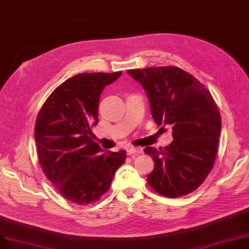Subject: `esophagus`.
Listing matches in <instances>:
<instances>
[{"instance_id":"esophagus-1","label":"esophagus","mask_w":249,"mask_h":249,"mask_svg":"<svg viewBox=\"0 0 249 249\" xmlns=\"http://www.w3.org/2000/svg\"><path fill=\"white\" fill-rule=\"evenodd\" d=\"M126 152H127V155L140 154V153H142V149H140V148H134V146H129V148H127Z\"/></svg>"}]
</instances>
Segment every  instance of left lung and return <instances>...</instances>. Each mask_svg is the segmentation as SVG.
Returning a JSON list of instances; mask_svg holds the SVG:
<instances>
[{
	"label": "left lung",
	"mask_w": 249,
	"mask_h": 249,
	"mask_svg": "<svg viewBox=\"0 0 249 249\" xmlns=\"http://www.w3.org/2000/svg\"><path fill=\"white\" fill-rule=\"evenodd\" d=\"M140 82L157 125H172V142L144 153L155 163L146 180L170 198L195 191L213 167L222 128L219 110L210 92L195 77L177 67L127 71Z\"/></svg>",
	"instance_id": "obj_1"
}]
</instances>
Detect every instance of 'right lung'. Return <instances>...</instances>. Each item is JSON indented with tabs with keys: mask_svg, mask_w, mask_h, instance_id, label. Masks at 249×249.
Returning a JSON list of instances; mask_svg holds the SVG:
<instances>
[{
	"mask_svg": "<svg viewBox=\"0 0 249 249\" xmlns=\"http://www.w3.org/2000/svg\"><path fill=\"white\" fill-rule=\"evenodd\" d=\"M122 71L84 72L63 82L36 117L35 140L45 176L73 203L87 205L109 189L126 151L106 152L91 139L101 92Z\"/></svg>",
	"mask_w": 249,
	"mask_h": 249,
	"instance_id": "obj_1",
	"label": "right lung"
}]
</instances>
